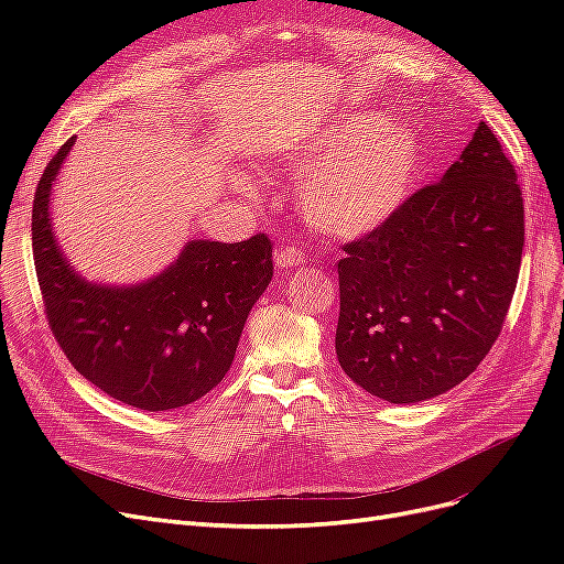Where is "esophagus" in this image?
I'll list each match as a JSON object with an SVG mask.
<instances>
[{"mask_svg":"<svg viewBox=\"0 0 564 564\" xmlns=\"http://www.w3.org/2000/svg\"><path fill=\"white\" fill-rule=\"evenodd\" d=\"M301 263H305V256H303V251H299V249H294V247H284V249H280V251L275 253V268H278V270L296 268V265H301Z\"/></svg>","mask_w":564,"mask_h":564,"instance_id":"esophagus-1","label":"esophagus"}]
</instances>
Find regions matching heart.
<instances>
[{"mask_svg":"<svg viewBox=\"0 0 564 564\" xmlns=\"http://www.w3.org/2000/svg\"><path fill=\"white\" fill-rule=\"evenodd\" d=\"M299 207L308 224L329 237H362L381 228L412 195L423 150L416 131L350 112L303 145Z\"/></svg>","mask_w":564,"mask_h":564,"instance_id":"b5f03b06","label":"heart"}]
</instances>
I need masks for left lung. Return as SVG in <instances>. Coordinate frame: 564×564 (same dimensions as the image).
Returning <instances> with one entry per match:
<instances>
[{"label": "left lung", "mask_w": 564, "mask_h": 564, "mask_svg": "<svg viewBox=\"0 0 564 564\" xmlns=\"http://www.w3.org/2000/svg\"><path fill=\"white\" fill-rule=\"evenodd\" d=\"M516 169L480 122L437 183L344 245L336 357L371 395L412 404L458 386L501 334L520 275Z\"/></svg>", "instance_id": "obj_1"}]
</instances>
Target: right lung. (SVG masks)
<instances>
[{
	"instance_id": "add662e5",
	"label": "right lung",
	"mask_w": 564,
	"mask_h": 564,
	"mask_svg": "<svg viewBox=\"0 0 564 564\" xmlns=\"http://www.w3.org/2000/svg\"><path fill=\"white\" fill-rule=\"evenodd\" d=\"M75 139L44 169L32 207V253L48 327L67 360L110 398L166 412L207 395L228 373L253 303L272 278L265 235L191 240L160 275L112 286L84 280L56 242L51 187Z\"/></svg>"
}]
</instances>
